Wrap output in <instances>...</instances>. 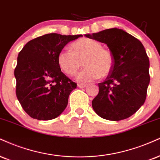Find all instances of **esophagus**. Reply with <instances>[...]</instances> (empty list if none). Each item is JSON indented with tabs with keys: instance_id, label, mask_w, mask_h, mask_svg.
I'll return each mask as SVG.
<instances>
[{
	"instance_id": "1",
	"label": "esophagus",
	"mask_w": 160,
	"mask_h": 160,
	"mask_svg": "<svg viewBox=\"0 0 160 160\" xmlns=\"http://www.w3.org/2000/svg\"><path fill=\"white\" fill-rule=\"evenodd\" d=\"M86 86L87 85H86V84H84V83H78V87H79V88H85Z\"/></svg>"
}]
</instances>
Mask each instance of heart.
Wrapping results in <instances>:
<instances>
[{
	"label": "heart",
	"instance_id": "obj_1",
	"mask_svg": "<svg viewBox=\"0 0 160 160\" xmlns=\"http://www.w3.org/2000/svg\"><path fill=\"white\" fill-rule=\"evenodd\" d=\"M72 51L62 50L57 57L59 68L68 76H74L82 66L86 68L78 75V81L88 82L106 78L114 66V57L109 50L103 48L100 42L82 38L71 45Z\"/></svg>",
	"mask_w": 160,
	"mask_h": 160
}]
</instances>
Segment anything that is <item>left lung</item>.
I'll list each match as a JSON object with an SVG mask.
<instances>
[{
	"label": "left lung",
	"instance_id": "obj_1",
	"mask_svg": "<svg viewBox=\"0 0 160 160\" xmlns=\"http://www.w3.org/2000/svg\"><path fill=\"white\" fill-rule=\"evenodd\" d=\"M86 37L107 44L114 66L92 102L101 118L120 121L133 115L145 103L150 82L149 59L142 42L122 29L112 28Z\"/></svg>",
	"mask_w": 160,
	"mask_h": 160
}]
</instances>
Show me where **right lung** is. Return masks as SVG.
Here are the masks:
<instances>
[{
	"label": "right lung",
	"mask_w": 160,
	"mask_h": 160,
	"mask_svg": "<svg viewBox=\"0 0 160 160\" xmlns=\"http://www.w3.org/2000/svg\"><path fill=\"white\" fill-rule=\"evenodd\" d=\"M82 35L45 34L28 42L19 52L14 71L17 98L26 113L37 120H51L64 111L77 83L57 62L59 53Z\"/></svg>",
	"instance_id": "obj_1"
}]
</instances>
